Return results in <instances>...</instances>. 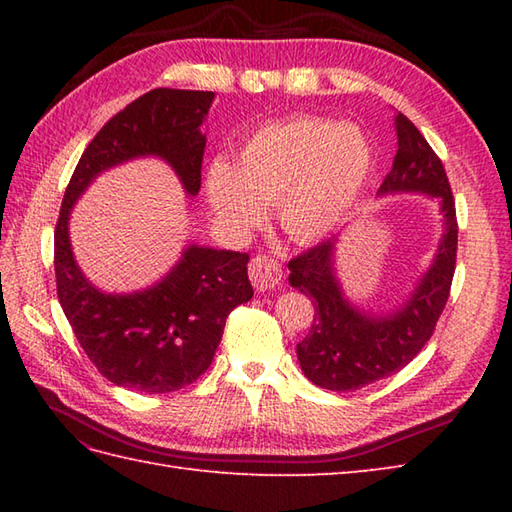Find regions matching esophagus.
<instances>
[{"label":"esophagus","instance_id":"1","mask_svg":"<svg viewBox=\"0 0 512 512\" xmlns=\"http://www.w3.org/2000/svg\"><path fill=\"white\" fill-rule=\"evenodd\" d=\"M248 277H250V281H253L255 290H259V292L275 290L281 286V266L273 257L257 255L250 259Z\"/></svg>","mask_w":512,"mask_h":512}]
</instances>
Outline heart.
Wrapping results in <instances>:
<instances>
[{
  "instance_id": "heart-1",
  "label": "heart",
  "mask_w": 512,
  "mask_h": 512,
  "mask_svg": "<svg viewBox=\"0 0 512 512\" xmlns=\"http://www.w3.org/2000/svg\"><path fill=\"white\" fill-rule=\"evenodd\" d=\"M372 165V145L358 127L297 116L255 129L233 165L213 160L204 193L231 235L250 231L262 222L266 204H275L281 231L312 244L350 215Z\"/></svg>"
}]
</instances>
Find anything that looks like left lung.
I'll list each match as a JSON object with an SVG mask.
<instances>
[{"label": "left lung", "mask_w": 512, "mask_h": 512, "mask_svg": "<svg viewBox=\"0 0 512 512\" xmlns=\"http://www.w3.org/2000/svg\"><path fill=\"white\" fill-rule=\"evenodd\" d=\"M398 151L380 184V195L422 193L436 200L442 213V237L433 262L424 270L409 297L389 312H372L345 295L336 273L339 235L292 259L290 286L314 301V321L297 345L303 374L330 391H352L400 372L413 361L447 306L455 273L458 222L447 173L436 151L405 114L394 118Z\"/></svg>", "instance_id": "8db88e82"}]
</instances>
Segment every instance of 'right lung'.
I'll list each match as a JSON object with an SVG mask.
<instances>
[{"mask_svg":"<svg viewBox=\"0 0 512 512\" xmlns=\"http://www.w3.org/2000/svg\"><path fill=\"white\" fill-rule=\"evenodd\" d=\"M213 92L158 88L103 125L76 165L54 231L59 303L85 354L118 387L169 394L209 369L226 317L250 301L248 255L189 244L169 273L143 290L105 292L85 277L70 242V213L90 184L138 158H160L195 198Z\"/></svg>","mask_w":512,"mask_h":512,"instance_id":"add662e5","label":"right lung"}]
</instances>
